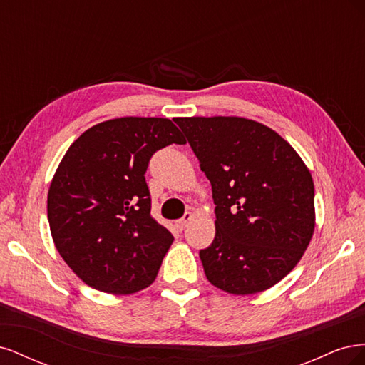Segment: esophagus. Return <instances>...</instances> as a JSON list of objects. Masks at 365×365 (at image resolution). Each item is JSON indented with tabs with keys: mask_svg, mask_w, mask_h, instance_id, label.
I'll list each match as a JSON object with an SVG mask.
<instances>
[{
	"mask_svg": "<svg viewBox=\"0 0 365 365\" xmlns=\"http://www.w3.org/2000/svg\"><path fill=\"white\" fill-rule=\"evenodd\" d=\"M192 213H185L184 215V217H181V219H178V220H175V227H176V230H180V231H182L185 227H187V224L190 222L192 220Z\"/></svg>",
	"mask_w": 365,
	"mask_h": 365,
	"instance_id": "1",
	"label": "esophagus"
}]
</instances>
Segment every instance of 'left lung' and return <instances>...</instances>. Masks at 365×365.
I'll return each instance as SVG.
<instances>
[{
	"label": "left lung",
	"instance_id": "8db88e82",
	"mask_svg": "<svg viewBox=\"0 0 365 365\" xmlns=\"http://www.w3.org/2000/svg\"><path fill=\"white\" fill-rule=\"evenodd\" d=\"M212 182L216 236L207 280L233 295L267 291L302 260L315 230L314 181L288 141L244 117L175 120Z\"/></svg>",
	"mask_w": 365,
	"mask_h": 365
}]
</instances>
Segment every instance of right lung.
I'll return each instance as SVG.
<instances>
[{
    "label": "right lung",
    "mask_w": 365,
    "mask_h": 365,
    "mask_svg": "<svg viewBox=\"0 0 365 365\" xmlns=\"http://www.w3.org/2000/svg\"><path fill=\"white\" fill-rule=\"evenodd\" d=\"M184 145L169 118L120 117L65 152L47 196L54 247L91 288L129 295L155 280L173 236L150 215L145 173L158 149Z\"/></svg>",
    "instance_id": "add662e5"
}]
</instances>
